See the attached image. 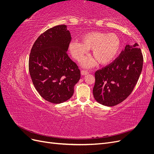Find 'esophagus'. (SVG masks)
<instances>
[{
    "label": "esophagus",
    "instance_id": "obj_1",
    "mask_svg": "<svg viewBox=\"0 0 154 154\" xmlns=\"http://www.w3.org/2000/svg\"><path fill=\"white\" fill-rule=\"evenodd\" d=\"M81 74H82V75H86V74H88V72L87 71H85V70H82Z\"/></svg>",
    "mask_w": 154,
    "mask_h": 154
}]
</instances>
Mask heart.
Masks as SVG:
<instances>
[{
	"label": "heart",
	"mask_w": 154,
	"mask_h": 154,
	"mask_svg": "<svg viewBox=\"0 0 154 154\" xmlns=\"http://www.w3.org/2000/svg\"><path fill=\"white\" fill-rule=\"evenodd\" d=\"M69 48L72 57L80 60L87 54V49H91L93 58H86L82 62L83 66L90 67L96 63L105 65L109 63L117 57L121 48L119 37L113 33L91 32L81 37V42L71 41Z\"/></svg>",
	"instance_id": "b5f03b06"
}]
</instances>
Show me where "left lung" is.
<instances>
[{
    "label": "left lung",
    "instance_id": "obj_1",
    "mask_svg": "<svg viewBox=\"0 0 154 154\" xmlns=\"http://www.w3.org/2000/svg\"><path fill=\"white\" fill-rule=\"evenodd\" d=\"M143 57L136 43L127 45L119 57L95 72L93 95L99 103L112 106L131 94L142 71Z\"/></svg>",
    "mask_w": 154,
    "mask_h": 154
}]
</instances>
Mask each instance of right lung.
<instances>
[{
  "label": "right lung",
  "mask_w": 154,
  "mask_h": 154,
  "mask_svg": "<svg viewBox=\"0 0 154 154\" xmlns=\"http://www.w3.org/2000/svg\"><path fill=\"white\" fill-rule=\"evenodd\" d=\"M71 36L66 25L48 29L35 42L29 58V71L39 94L58 104L72 96L80 79V71L67 51Z\"/></svg>",
  "instance_id": "right-lung-1"
}]
</instances>
